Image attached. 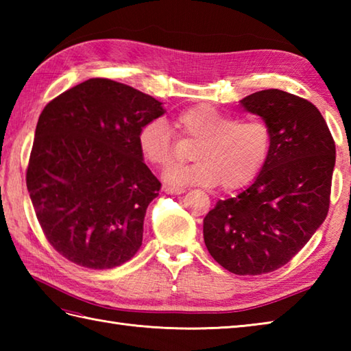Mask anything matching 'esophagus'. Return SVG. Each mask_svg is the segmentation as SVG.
<instances>
[{
	"instance_id": "obj_1",
	"label": "esophagus",
	"mask_w": 351,
	"mask_h": 351,
	"mask_svg": "<svg viewBox=\"0 0 351 351\" xmlns=\"http://www.w3.org/2000/svg\"><path fill=\"white\" fill-rule=\"evenodd\" d=\"M162 191L167 193V195H182L185 190L180 189V187H169V185H164Z\"/></svg>"
}]
</instances>
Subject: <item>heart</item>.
Returning a JSON list of instances; mask_svg holds the SVG:
<instances>
[{"mask_svg": "<svg viewBox=\"0 0 351 351\" xmlns=\"http://www.w3.org/2000/svg\"><path fill=\"white\" fill-rule=\"evenodd\" d=\"M175 130L184 140L197 141L191 166H171L164 180L173 185H213L225 190L241 189L253 181L271 149V131L261 119H237L210 104L182 110L175 117ZM137 145L143 158L155 167L173 160L175 140L161 119L141 126Z\"/></svg>", "mask_w": 351, "mask_h": 351, "instance_id": "heart-1", "label": "heart"}]
</instances>
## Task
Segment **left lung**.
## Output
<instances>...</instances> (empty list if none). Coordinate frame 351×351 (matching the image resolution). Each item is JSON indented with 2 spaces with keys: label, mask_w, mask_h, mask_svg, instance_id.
<instances>
[{
  "label": "left lung",
  "mask_w": 351,
  "mask_h": 351,
  "mask_svg": "<svg viewBox=\"0 0 351 351\" xmlns=\"http://www.w3.org/2000/svg\"><path fill=\"white\" fill-rule=\"evenodd\" d=\"M240 106L270 126L271 149L255 182L206 214L204 240L228 271L256 276L289 263L326 220L337 151L306 99L268 88Z\"/></svg>",
  "instance_id": "obj_1"
}]
</instances>
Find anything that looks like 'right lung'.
<instances>
[{"instance_id":"1","label":"right lung","mask_w":351,"mask_h":351,"mask_svg":"<svg viewBox=\"0 0 351 351\" xmlns=\"http://www.w3.org/2000/svg\"><path fill=\"white\" fill-rule=\"evenodd\" d=\"M162 114L160 101L107 78L87 80L43 108L27 189L45 237L71 263L107 270L140 249L161 184L137 136Z\"/></svg>"}]
</instances>
